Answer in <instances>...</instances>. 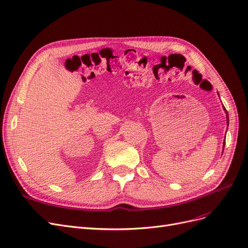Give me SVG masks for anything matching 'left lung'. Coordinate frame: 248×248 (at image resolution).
Returning <instances> with one entry per match:
<instances>
[{"mask_svg":"<svg viewBox=\"0 0 248 248\" xmlns=\"http://www.w3.org/2000/svg\"><path fill=\"white\" fill-rule=\"evenodd\" d=\"M223 109L226 110V112H227L226 108H223ZM227 124H228V126H229V115H228V112H227ZM224 144H226V141H223V149H224Z\"/></svg>","mask_w":248,"mask_h":248,"instance_id":"8db88e82","label":"left lung"}]
</instances>
